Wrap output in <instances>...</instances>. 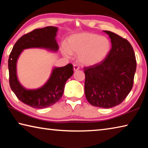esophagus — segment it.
I'll return each instance as SVG.
<instances>
[{
    "label": "esophagus",
    "instance_id": "34e87169",
    "mask_svg": "<svg viewBox=\"0 0 148 148\" xmlns=\"http://www.w3.org/2000/svg\"><path fill=\"white\" fill-rule=\"evenodd\" d=\"M73 66H74V71H77V70L79 69V66L77 64H74Z\"/></svg>",
    "mask_w": 148,
    "mask_h": 148
}]
</instances>
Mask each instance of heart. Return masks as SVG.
I'll use <instances>...</instances> for the list:
<instances>
[{
  "label": "heart",
  "instance_id": "b5f03b06",
  "mask_svg": "<svg viewBox=\"0 0 148 148\" xmlns=\"http://www.w3.org/2000/svg\"><path fill=\"white\" fill-rule=\"evenodd\" d=\"M110 48L111 44L106 37L86 32L70 37L66 47H62V52L66 57L71 53L78 54L77 59L80 63L91 66L104 61Z\"/></svg>",
  "mask_w": 148,
  "mask_h": 148
}]
</instances>
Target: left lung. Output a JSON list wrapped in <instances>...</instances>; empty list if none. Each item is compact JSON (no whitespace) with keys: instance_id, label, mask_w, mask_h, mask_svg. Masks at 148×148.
<instances>
[{"instance_id":"8db88e82","label":"left lung","mask_w":148,"mask_h":148,"mask_svg":"<svg viewBox=\"0 0 148 148\" xmlns=\"http://www.w3.org/2000/svg\"><path fill=\"white\" fill-rule=\"evenodd\" d=\"M104 32L111 38L112 48L104 61L85 67V95L94 106L110 108L124 101L133 86L136 61L129 42L114 32Z\"/></svg>"}]
</instances>
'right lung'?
Here are the masks:
<instances>
[{"mask_svg": "<svg viewBox=\"0 0 148 148\" xmlns=\"http://www.w3.org/2000/svg\"><path fill=\"white\" fill-rule=\"evenodd\" d=\"M57 28L46 27L34 29L22 36L13 47L8 59L9 83L12 91L20 101L34 108H44L56 104L63 94L65 83L73 74V66H66L53 69L51 77L41 88L27 90L22 87L16 75V62L23 49L31 47H44L57 51L56 40Z\"/></svg>", "mask_w": 148, "mask_h": 148, "instance_id": "right-lung-1", "label": "right lung"}]
</instances>
